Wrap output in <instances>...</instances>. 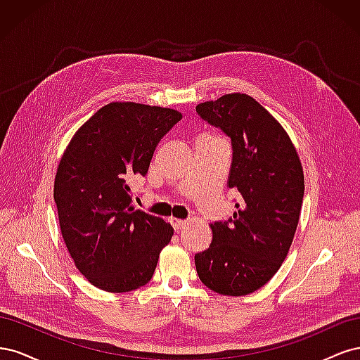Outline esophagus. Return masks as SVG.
Instances as JSON below:
<instances>
[{
	"instance_id": "1",
	"label": "esophagus",
	"mask_w": 360,
	"mask_h": 360,
	"mask_svg": "<svg viewBox=\"0 0 360 360\" xmlns=\"http://www.w3.org/2000/svg\"><path fill=\"white\" fill-rule=\"evenodd\" d=\"M171 225L174 226V230H183L184 226H186V221H183V219H176V217H171Z\"/></svg>"
}]
</instances>
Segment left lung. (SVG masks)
<instances>
[{
    "mask_svg": "<svg viewBox=\"0 0 360 360\" xmlns=\"http://www.w3.org/2000/svg\"><path fill=\"white\" fill-rule=\"evenodd\" d=\"M198 115L230 136L226 186L242 198L228 222L210 225L209 249L195 255L205 287L246 296L266 285L292 243L302 210L303 168L285 129L254 97L231 93L197 106Z\"/></svg>",
    "mask_w": 360,
    "mask_h": 360,
    "instance_id": "left-lung-1",
    "label": "left lung"
}]
</instances>
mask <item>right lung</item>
I'll use <instances>...</instances> for the list:
<instances>
[{
	"label": "right lung",
	"instance_id": "obj_1",
	"mask_svg": "<svg viewBox=\"0 0 360 360\" xmlns=\"http://www.w3.org/2000/svg\"><path fill=\"white\" fill-rule=\"evenodd\" d=\"M180 120L171 108L112 102L86 120L64 151L53 200L69 254L94 287L126 292L153 276L174 230L134 210L129 181L146 176L159 141Z\"/></svg>",
	"mask_w": 360,
	"mask_h": 360
}]
</instances>
